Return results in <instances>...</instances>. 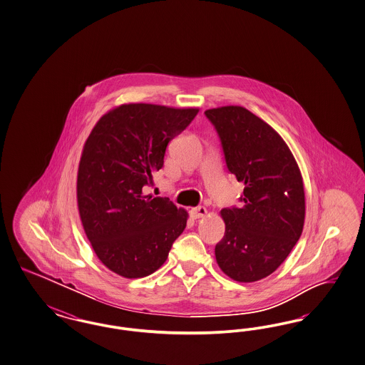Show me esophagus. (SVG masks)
Segmentation results:
<instances>
[{
	"mask_svg": "<svg viewBox=\"0 0 365 365\" xmlns=\"http://www.w3.org/2000/svg\"><path fill=\"white\" fill-rule=\"evenodd\" d=\"M206 214H207V210H206V207H203V206H198V207H194V209L190 210V215H191V218H194V220L203 218Z\"/></svg>",
	"mask_w": 365,
	"mask_h": 365,
	"instance_id": "obj_1",
	"label": "esophagus"
}]
</instances>
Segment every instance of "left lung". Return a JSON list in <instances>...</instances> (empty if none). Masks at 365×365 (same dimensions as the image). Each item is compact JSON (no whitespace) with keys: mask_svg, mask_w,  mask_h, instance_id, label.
Here are the masks:
<instances>
[{"mask_svg":"<svg viewBox=\"0 0 365 365\" xmlns=\"http://www.w3.org/2000/svg\"><path fill=\"white\" fill-rule=\"evenodd\" d=\"M221 139L227 170L245 185L240 207L222 209L225 235L215 258L226 276L255 282L272 274L301 237L305 192L284 139L240 106L205 110Z\"/></svg>","mask_w":365,"mask_h":365,"instance_id":"obj_1","label":"left lung"}]
</instances>
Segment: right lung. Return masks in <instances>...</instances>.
<instances>
[{"label":"right lung","mask_w":365,"mask_h":365,"mask_svg":"<svg viewBox=\"0 0 365 365\" xmlns=\"http://www.w3.org/2000/svg\"><path fill=\"white\" fill-rule=\"evenodd\" d=\"M198 110L123 104L89 133L78 163V212L98 258L113 273L153 274L185 230L187 211L168 198L144 195V186L163 167L170 140Z\"/></svg>","instance_id":"add662e5"}]
</instances>
